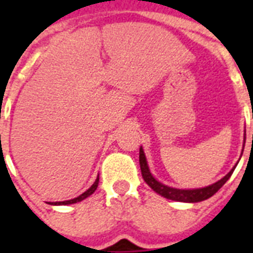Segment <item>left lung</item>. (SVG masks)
<instances>
[{
  "mask_svg": "<svg viewBox=\"0 0 253 253\" xmlns=\"http://www.w3.org/2000/svg\"><path fill=\"white\" fill-rule=\"evenodd\" d=\"M244 132H246V131H244ZM244 138H246V134H244ZM139 163H140V170H142L143 178H144L147 185H148L152 190H155L158 194H160V196L167 198V200L177 201V202H189V204L201 202V201L208 200V198L214 196V194L226 184V181L231 177L234 169L238 166V164H236L226 176L222 177L219 181H216L214 184L209 185V186L198 189H177L173 188V186H168V185L163 184V182H160V181H158L155 178L154 174H152L150 170V167H148V163H147V158L146 154H144V151H143V147H140V150H139Z\"/></svg>",
  "mask_w": 253,
  "mask_h": 253,
  "instance_id": "left-lung-1",
  "label": "left lung"
}]
</instances>
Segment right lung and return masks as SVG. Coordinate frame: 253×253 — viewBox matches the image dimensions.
Masks as SVG:
<instances>
[{"mask_svg": "<svg viewBox=\"0 0 253 253\" xmlns=\"http://www.w3.org/2000/svg\"><path fill=\"white\" fill-rule=\"evenodd\" d=\"M98 181H99V177L97 176V178H95V181L93 182V185H91L90 188L87 189L86 192L83 193L81 196L76 197V198H73V200L63 201V202H55V204H51V205H72V204H77V202H81V201L85 200V198H87V197L91 196V194L95 192V189H97V186H98Z\"/></svg>", "mask_w": 253, "mask_h": 253, "instance_id": "obj_1", "label": "right lung"}]
</instances>
